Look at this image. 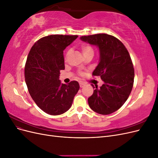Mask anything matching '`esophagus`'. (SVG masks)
<instances>
[{
	"label": "esophagus",
	"mask_w": 158,
	"mask_h": 158,
	"mask_svg": "<svg viewBox=\"0 0 158 158\" xmlns=\"http://www.w3.org/2000/svg\"><path fill=\"white\" fill-rule=\"evenodd\" d=\"M79 84H80V88H83L84 85H85V83H84V82H79Z\"/></svg>",
	"instance_id": "34e87169"
}]
</instances>
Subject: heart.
Here are the masks:
<instances>
[{
    "label": "heart",
    "instance_id": "1",
    "mask_svg": "<svg viewBox=\"0 0 158 158\" xmlns=\"http://www.w3.org/2000/svg\"><path fill=\"white\" fill-rule=\"evenodd\" d=\"M81 50H82V54L84 56H86L88 55H94V49L92 48V47L88 45H84L82 46V47H81ZM70 52V51L69 50L67 51V52H66V58H67L68 56L69 55ZM80 74H83V73H80Z\"/></svg>",
    "mask_w": 158,
    "mask_h": 158
}]
</instances>
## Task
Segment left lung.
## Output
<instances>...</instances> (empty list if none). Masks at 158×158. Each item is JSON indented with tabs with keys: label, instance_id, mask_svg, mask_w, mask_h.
I'll use <instances>...</instances> for the list:
<instances>
[{
	"label": "left lung",
	"instance_id": "1",
	"mask_svg": "<svg viewBox=\"0 0 158 158\" xmlns=\"http://www.w3.org/2000/svg\"><path fill=\"white\" fill-rule=\"evenodd\" d=\"M80 40L98 47L99 60L92 74L99 76L104 82L99 88L92 85L89 106L99 114L114 113L125 103L132 89L135 70L130 55L120 40L106 33L82 36Z\"/></svg>",
	"mask_w": 158,
	"mask_h": 158
}]
</instances>
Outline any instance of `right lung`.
Here are the masks:
<instances>
[{
	"label": "right lung",
	"instance_id": "obj_1",
	"mask_svg": "<svg viewBox=\"0 0 158 158\" xmlns=\"http://www.w3.org/2000/svg\"><path fill=\"white\" fill-rule=\"evenodd\" d=\"M78 35H51L35 43L25 66V81L33 101L51 115L61 114L71 107L80 85L77 81L68 84L59 80L64 69L63 51Z\"/></svg>",
	"mask_w": 158,
	"mask_h": 158
}]
</instances>
